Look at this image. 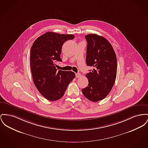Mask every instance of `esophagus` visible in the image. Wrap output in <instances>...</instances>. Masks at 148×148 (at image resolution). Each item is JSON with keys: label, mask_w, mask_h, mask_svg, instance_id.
Returning <instances> with one entry per match:
<instances>
[{"label": "esophagus", "mask_w": 148, "mask_h": 148, "mask_svg": "<svg viewBox=\"0 0 148 148\" xmlns=\"http://www.w3.org/2000/svg\"><path fill=\"white\" fill-rule=\"evenodd\" d=\"M75 75H76V78H79L81 76V74L80 73H76Z\"/></svg>", "instance_id": "34e87169"}]
</instances>
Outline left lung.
Returning <instances> with one entry per match:
<instances>
[{
    "label": "left lung",
    "mask_w": 148,
    "mask_h": 148,
    "mask_svg": "<svg viewBox=\"0 0 148 148\" xmlns=\"http://www.w3.org/2000/svg\"><path fill=\"white\" fill-rule=\"evenodd\" d=\"M86 38L87 65L93 69L87 73L89 83L82 91L88 99L95 102L106 98L113 87L117 74V58L112 46L103 37L89 34Z\"/></svg>",
    "instance_id": "1"
}]
</instances>
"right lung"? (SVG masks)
Masks as SVG:
<instances>
[{"instance_id": "obj_1", "label": "right lung", "mask_w": 148, "mask_h": 148, "mask_svg": "<svg viewBox=\"0 0 148 148\" xmlns=\"http://www.w3.org/2000/svg\"><path fill=\"white\" fill-rule=\"evenodd\" d=\"M73 35L48 32L38 37L32 45L30 65L35 86L44 97L55 101L64 96L70 83L75 77L73 71H57L56 61L60 58L62 46Z\"/></svg>"}]
</instances>
